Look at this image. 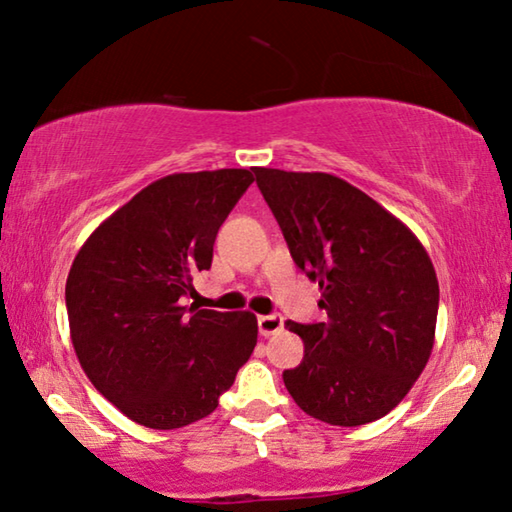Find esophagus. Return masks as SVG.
<instances>
[{"mask_svg": "<svg viewBox=\"0 0 512 512\" xmlns=\"http://www.w3.org/2000/svg\"><path fill=\"white\" fill-rule=\"evenodd\" d=\"M258 330H261L263 337L276 335L283 330V317L281 315H263L258 317Z\"/></svg>", "mask_w": 512, "mask_h": 512, "instance_id": "34e87169", "label": "esophagus"}]
</instances>
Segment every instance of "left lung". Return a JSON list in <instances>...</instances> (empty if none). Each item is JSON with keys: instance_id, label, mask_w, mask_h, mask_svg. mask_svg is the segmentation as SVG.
I'll use <instances>...</instances> for the list:
<instances>
[{"instance_id": "1", "label": "left lung", "mask_w": 512, "mask_h": 512, "mask_svg": "<svg viewBox=\"0 0 512 512\" xmlns=\"http://www.w3.org/2000/svg\"><path fill=\"white\" fill-rule=\"evenodd\" d=\"M299 270L319 283L321 324L285 321L303 360L283 371L308 416L357 427L387 416L429 362L438 279L414 231L328 173L254 168Z\"/></svg>"}]
</instances>
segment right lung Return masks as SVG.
<instances>
[{
  "label": "right lung",
  "instance_id": "obj_1",
  "mask_svg": "<svg viewBox=\"0 0 512 512\" xmlns=\"http://www.w3.org/2000/svg\"><path fill=\"white\" fill-rule=\"evenodd\" d=\"M251 182L245 168L161 177L98 224L71 263L78 362L134 423L177 429L206 418L254 353L256 315L182 306Z\"/></svg>",
  "mask_w": 512,
  "mask_h": 512
}]
</instances>
